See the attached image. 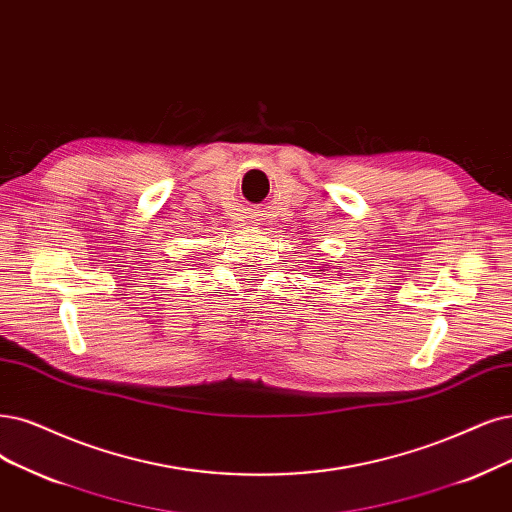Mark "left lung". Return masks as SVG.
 Here are the masks:
<instances>
[{"label": "left lung", "mask_w": 512, "mask_h": 512, "mask_svg": "<svg viewBox=\"0 0 512 512\" xmlns=\"http://www.w3.org/2000/svg\"><path fill=\"white\" fill-rule=\"evenodd\" d=\"M314 272H323V270H314Z\"/></svg>", "instance_id": "left-lung-1"}]
</instances>
